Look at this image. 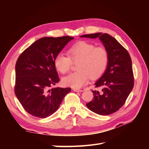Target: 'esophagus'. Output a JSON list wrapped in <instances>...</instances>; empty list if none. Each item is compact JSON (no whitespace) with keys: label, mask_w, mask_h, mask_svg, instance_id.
I'll return each mask as SVG.
<instances>
[{"label":"esophagus","mask_w":149,"mask_h":149,"mask_svg":"<svg viewBox=\"0 0 149 149\" xmlns=\"http://www.w3.org/2000/svg\"><path fill=\"white\" fill-rule=\"evenodd\" d=\"M73 91H76V92H83V90L77 89V88H73Z\"/></svg>","instance_id":"obj_1"}]
</instances>
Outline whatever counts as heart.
Listing matches in <instances>:
<instances>
[{
	"label": "heart",
	"instance_id": "heart-1",
	"mask_svg": "<svg viewBox=\"0 0 149 149\" xmlns=\"http://www.w3.org/2000/svg\"><path fill=\"white\" fill-rule=\"evenodd\" d=\"M68 55L59 53L54 58L57 70L65 74L70 70L72 62L77 63L78 71L73 72L62 79L66 86L80 88L88 83L90 77L95 79L100 77L107 68L109 54L102 46L95 47L93 43L80 41L70 47Z\"/></svg>",
	"mask_w": 149,
	"mask_h": 149
}]
</instances>
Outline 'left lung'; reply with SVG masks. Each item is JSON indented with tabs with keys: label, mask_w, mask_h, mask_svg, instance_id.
Listing matches in <instances>:
<instances>
[{
	"label": "left lung",
	"mask_w": 149,
	"mask_h": 149,
	"mask_svg": "<svg viewBox=\"0 0 149 149\" xmlns=\"http://www.w3.org/2000/svg\"><path fill=\"white\" fill-rule=\"evenodd\" d=\"M81 37H99L109 54L106 72L95 83L102 91L92 90V100L86 104L88 108L101 115L117 111L125 104L134 86L132 61L127 50L115 38L101 33L82 35Z\"/></svg>",
	"instance_id": "left-lung-1"
}]
</instances>
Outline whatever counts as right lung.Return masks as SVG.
<instances>
[{
	"label": "right lung",
	"instance_id": "add662e5",
	"mask_svg": "<svg viewBox=\"0 0 149 149\" xmlns=\"http://www.w3.org/2000/svg\"><path fill=\"white\" fill-rule=\"evenodd\" d=\"M71 36L43 37L19 56L15 65V93L26 111L46 118L56 111L70 88H54L59 81L54 58Z\"/></svg>",
	"mask_w": 149,
	"mask_h": 149
}]
</instances>
